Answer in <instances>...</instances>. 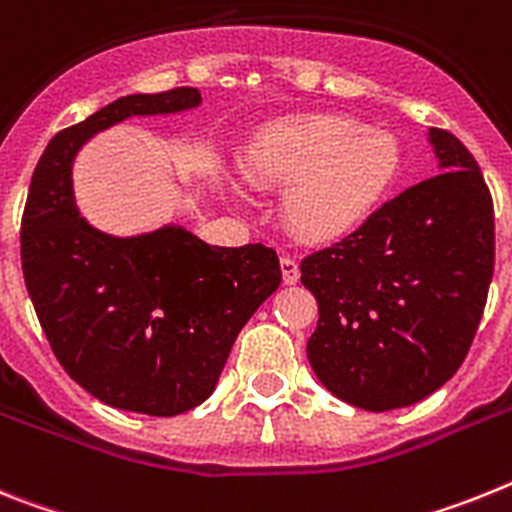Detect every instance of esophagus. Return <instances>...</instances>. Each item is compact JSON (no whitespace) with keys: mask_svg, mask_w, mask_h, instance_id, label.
I'll return each mask as SVG.
<instances>
[{"mask_svg":"<svg viewBox=\"0 0 512 512\" xmlns=\"http://www.w3.org/2000/svg\"><path fill=\"white\" fill-rule=\"evenodd\" d=\"M281 270H283V283H288V286L299 283L301 270H299V260H296V257L283 255L281 257Z\"/></svg>","mask_w":512,"mask_h":512,"instance_id":"obj_1","label":"esophagus"}]
</instances>
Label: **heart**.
I'll return each instance as SVG.
<instances>
[{"label": "heart", "mask_w": 512, "mask_h": 512, "mask_svg": "<svg viewBox=\"0 0 512 512\" xmlns=\"http://www.w3.org/2000/svg\"><path fill=\"white\" fill-rule=\"evenodd\" d=\"M402 167V146L350 115H304L273 126L244 151V172L262 188L288 190L286 224L309 242L355 231L384 203Z\"/></svg>", "instance_id": "obj_1"}]
</instances>
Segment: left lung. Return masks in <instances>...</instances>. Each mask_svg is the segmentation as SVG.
<instances>
[{
  "label": "left lung",
  "mask_w": 512,
  "mask_h": 512,
  "mask_svg": "<svg viewBox=\"0 0 512 512\" xmlns=\"http://www.w3.org/2000/svg\"><path fill=\"white\" fill-rule=\"evenodd\" d=\"M430 139L443 172L301 260L319 306L311 368L371 412L420 402L459 371L495 270V206L477 159L451 131Z\"/></svg>",
  "instance_id": "8db88e82"
}]
</instances>
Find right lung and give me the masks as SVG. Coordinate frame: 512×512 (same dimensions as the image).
Segmentation results:
<instances>
[{"label": "right lung", "mask_w": 512, "mask_h": 512, "mask_svg": "<svg viewBox=\"0 0 512 512\" xmlns=\"http://www.w3.org/2000/svg\"><path fill=\"white\" fill-rule=\"evenodd\" d=\"M201 102L195 87L128 95L48 141L22 211L20 257L46 340L100 402L172 417L206 402L247 319L281 286L273 247H211L182 229L105 237L79 219L71 159L131 115Z\"/></svg>", "instance_id": "obj_1"}]
</instances>
